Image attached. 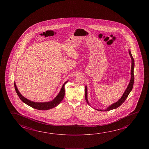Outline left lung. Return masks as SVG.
Wrapping results in <instances>:
<instances>
[{
	"mask_svg": "<svg viewBox=\"0 0 149 149\" xmlns=\"http://www.w3.org/2000/svg\"><path fill=\"white\" fill-rule=\"evenodd\" d=\"M129 54L130 56L131 57V59H132V70H131V79H130V81L129 82V85L128 86L127 89L125 90V91L123 95H122V97L116 102L114 103L112 105L109 106L106 110H97L98 111H109L110 110L115 109H116L117 107H119L120 105H122V104L127 99L128 96L129 95V93H130V91H132V87H133V85H134V59L133 57L132 56L131 52H130L129 50ZM85 97L86 101H87V102L88 103V104L89 105V104L88 103V99H87V86H86L85 87Z\"/></svg>",
	"mask_w": 149,
	"mask_h": 149,
	"instance_id": "1",
	"label": "left lung"
}]
</instances>
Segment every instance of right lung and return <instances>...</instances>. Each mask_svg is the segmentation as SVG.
Wrapping results in <instances>:
<instances>
[{
    "mask_svg": "<svg viewBox=\"0 0 149 149\" xmlns=\"http://www.w3.org/2000/svg\"><path fill=\"white\" fill-rule=\"evenodd\" d=\"M68 81H67L64 84L60 93L56 97L54 98L52 101H50V102H34L33 101H31L30 100H28L21 95V94L20 93V92L17 89V87L15 85V83H14L15 84L14 85H15V90L16 91V93H17L19 97L20 98V99L22 100L23 102H24L27 105H29L31 107L34 108L37 110H48L56 107L59 104V103H60L62 100L63 99L64 95H65L64 85Z\"/></svg>",
    "mask_w": 149,
    "mask_h": 149,
    "instance_id": "add662e5",
    "label": "right lung"
}]
</instances>
